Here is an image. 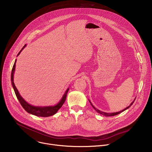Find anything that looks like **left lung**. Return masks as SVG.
<instances>
[{
    "label": "left lung",
    "instance_id": "left-lung-1",
    "mask_svg": "<svg viewBox=\"0 0 152 152\" xmlns=\"http://www.w3.org/2000/svg\"><path fill=\"white\" fill-rule=\"evenodd\" d=\"M136 99V98H135ZM135 100H134V101H135ZM134 102H132V103H131V104H130L128 107H127L126 108H125L124 110H122V111H120V112H118V113H104V112H102V111H100V110H97V108H96L92 104H91V102L90 101V103H91V104L92 105V106H93V107L94 108V109L97 112V113H100V114H102V115H104V116H106V117H110V116H114V115H118V114H120L121 113H122V112H123L124 111H125V110H126L127 109H128V108L130 107V106H131V105H132V104L134 103Z\"/></svg>",
    "mask_w": 152,
    "mask_h": 152
}]
</instances>
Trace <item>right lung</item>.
<instances>
[{"label":"right lung","mask_w":152,"mask_h":152,"mask_svg":"<svg viewBox=\"0 0 152 152\" xmlns=\"http://www.w3.org/2000/svg\"><path fill=\"white\" fill-rule=\"evenodd\" d=\"M26 46V45L23 47V48L21 49V50L19 52V53H18L17 56L20 53V52L22 51V50L24 49V48ZM15 63H16V60L15 61V62L14 64V66L12 69V72H11V82H12V85L13 86V88L14 90V92L15 93V95L19 101V102L20 103L21 105L22 106V107L24 108V109L26 110V111H27L28 113H30L31 114L35 115L36 116H38V117H49L51 115H54L55 114H56L58 111L60 109V108L62 107V104H64V102L66 101V97L67 95V93L69 91V88H68L67 90V91L65 93V94H64L62 99L61 100V101L56 105L54 106H46V107H37V106H32L31 104H29V103H28L22 97H21V96L20 95L17 88L15 87V86L14 85V73L15 71Z\"/></svg>","instance_id":"right-lung-1"}]
</instances>
